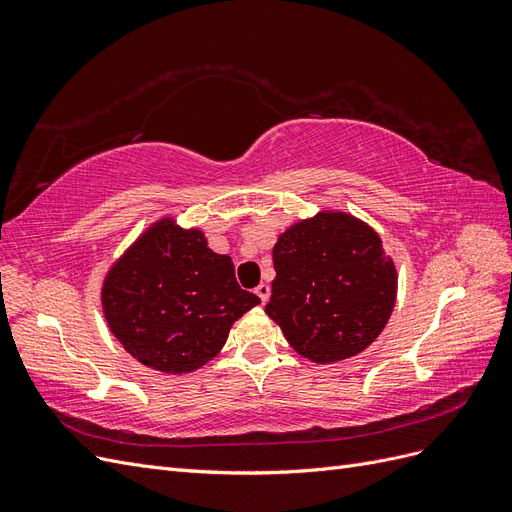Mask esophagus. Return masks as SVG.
I'll return each instance as SVG.
<instances>
[{"instance_id": "34e87169", "label": "esophagus", "mask_w": 512, "mask_h": 512, "mask_svg": "<svg viewBox=\"0 0 512 512\" xmlns=\"http://www.w3.org/2000/svg\"><path fill=\"white\" fill-rule=\"evenodd\" d=\"M256 294H258L262 303H267V301H269V297H271V286H269V284H258Z\"/></svg>"}]
</instances>
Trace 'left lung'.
Returning <instances> with one entry per match:
<instances>
[{"label": "left lung", "mask_w": 512, "mask_h": 512, "mask_svg": "<svg viewBox=\"0 0 512 512\" xmlns=\"http://www.w3.org/2000/svg\"><path fill=\"white\" fill-rule=\"evenodd\" d=\"M275 280L265 312L288 344L314 363L363 352L382 333L397 297V271L374 228L324 211L290 226L273 247Z\"/></svg>", "instance_id": "1"}]
</instances>
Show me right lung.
<instances>
[{"mask_svg":"<svg viewBox=\"0 0 512 512\" xmlns=\"http://www.w3.org/2000/svg\"><path fill=\"white\" fill-rule=\"evenodd\" d=\"M258 303L237 284L230 256L173 220L143 232L102 286L108 329L138 363L164 374H188L211 361L232 322Z\"/></svg>","mask_w":512,"mask_h":512,"instance_id":"right-lung-1","label":"right lung"}]
</instances>
